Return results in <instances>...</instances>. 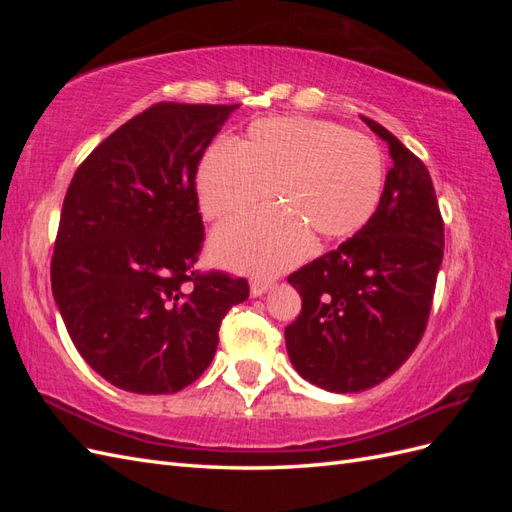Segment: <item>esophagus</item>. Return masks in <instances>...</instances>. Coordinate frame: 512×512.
Here are the masks:
<instances>
[{
	"mask_svg": "<svg viewBox=\"0 0 512 512\" xmlns=\"http://www.w3.org/2000/svg\"><path fill=\"white\" fill-rule=\"evenodd\" d=\"M269 288H271V282H269V280H252V286H250L254 297H260V294L267 292Z\"/></svg>",
	"mask_w": 512,
	"mask_h": 512,
	"instance_id": "34e87169",
	"label": "esophagus"
}]
</instances>
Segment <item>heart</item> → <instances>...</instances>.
<instances>
[{"instance_id":"heart-1","label":"heart","mask_w":512,"mask_h":512,"mask_svg":"<svg viewBox=\"0 0 512 512\" xmlns=\"http://www.w3.org/2000/svg\"><path fill=\"white\" fill-rule=\"evenodd\" d=\"M198 200L209 220L239 218L273 196L280 207L222 228L213 252L224 265L273 275L316 241L359 232L376 213L384 160L371 138L329 121L271 117L252 123L235 145H213L198 166Z\"/></svg>"}]
</instances>
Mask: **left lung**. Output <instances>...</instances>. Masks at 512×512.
Here are the masks:
<instances>
[{
	"label": "left lung",
	"mask_w": 512,
	"mask_h": 512,
	"mask_svg": "<svg viewBox=\"0 0 512 512\" xmlns=\"http://www.w3.org/2000/svg\"><path fill=\"white\" fill-rule=\"evenodd\" d=\"M393 168L369 222L337 250L288 275L301 294L288 356L331 393H361L408 361L425 333L444 256V222L427 166L382 128Z\"/></svg>",
	"instance_id": "1"
}]
</instances>
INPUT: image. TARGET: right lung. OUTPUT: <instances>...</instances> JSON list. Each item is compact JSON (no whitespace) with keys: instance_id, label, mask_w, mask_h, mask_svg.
I'll return each mask as SVG.
<instances>
[{"instance_id":"right-lung-1","label":"right lung","mask_w":512,"mask_h":512,"mask_svg":"<svg viewBox=\"0 0 512 512\" xmlns=\"http://www.w3.org/2000/svg\"><path fill=\"white\" fill-rule=\"evenodd\" d=\"M239 104L158 102L89 153L61 207L53 297L76 350L117 389L164 395L213 361L245 277L198 271V164Z\"/></svg>"}]
</instances>
